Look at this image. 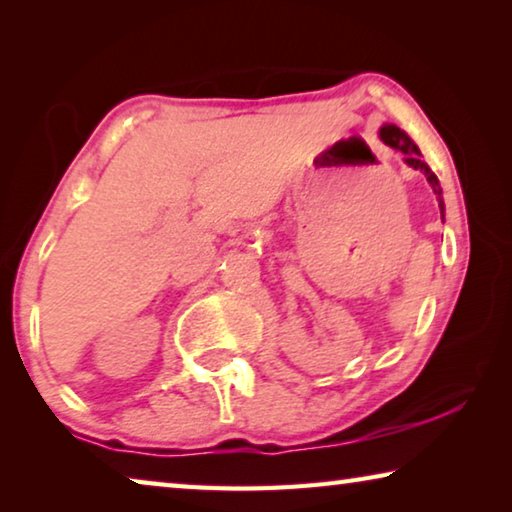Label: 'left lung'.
<instances>
[{
    "label": "left lung",
    "instance_id": "8db88e82",
    "mask_svg": "<svg viewBox=\"0 0 512 512\" xmlns=\"http://www.w3.org/2000/svg\"><path fill=\"white\" fill-rule=\"evenodd\" d=\"M379 137H381V140H384L388 146H393V149L402 151V153H404V160H406V164H409V167L418 169V171L424 173V176H427L429 185H431V189H433V194H436V198H438L440 216H445L443 189H440V183H438L436 173H433V171L429 169V164L422 160V153H420L418 146L413 144L411 137L406 135V133L402 131V128H397L395 124H384V126H381V128H379Z\"/></svg>",
    "mask_w": 512,
    "mask_h": 512
}]
</instances>
